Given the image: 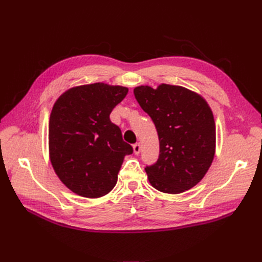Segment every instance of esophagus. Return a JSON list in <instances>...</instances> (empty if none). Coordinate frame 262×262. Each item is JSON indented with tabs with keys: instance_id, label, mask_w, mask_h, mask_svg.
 Instances as JSON below:
<instances>
[{
	"instance_id": "1",
	"label": "esophagus",
	"mask_w": 262,
	"mask_h": 262,
	"mask_svg": "<svg viewBox=\"0 0 262 262\" xmlns=\"http://www.w3.org/2000/svg\"><path fill=\"white\" fill-rule=\"evenodd\" d=\"M140 152H141V144L140 143H136L133 145V153L136 154V155H138V154H140Z\"/></svg>"
}]
</instances>
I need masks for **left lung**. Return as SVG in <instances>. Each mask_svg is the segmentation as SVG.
<instances>
[{"label": "left lung", "mask_w": 262, "mask_h": 262, "mask_svg": "<svg viewBox=\"0 0 262 262\" xmlns=\"http://www.w3.org/2000/svg\"><path fill=\"white\" fill-rule=\"evenodd\" d=\"M133 94L159 136V160L145 167L148 182L166 194L194 187L215 157L216 126L209 104L200 94L174 84L139 86Z\"/></svg>", "instance_id": "left-lung-1"}]
</instances>
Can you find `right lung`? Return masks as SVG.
Returning a JSON list of instances; mask_svg holds the SVG:
<instances>
[{
	"label": "right lung",
	"mask_w": 262,
	"mask_h": 262,
	"mask_svg": "<svg viewBox=\"0 0 262 262\" xmlns=\"http://www.w3.org/2000/svg\"><path fill=\"white\" fill-rule=\"evenodd\" d=\"M129 89L104 82L69 88L49 117V159L59 180L75 194L99 199L111 192L124 157L133 152L111 111Z\"/></svg>",
	"instance_id": "obj_1"
}]
</instances>
